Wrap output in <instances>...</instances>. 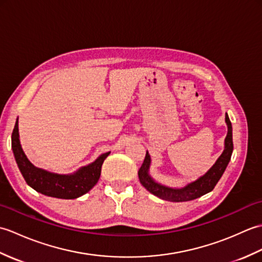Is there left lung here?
<instances>
[{
	"instance_id": "8db88e82",
	"label": "left lung",
	"mask_w": 262,
	"mask_h": 262,
	"mask_svg": "<svg viewBox=\"0 0 262 262\" xmlns=\"http://www.w3.org/2000/svg\"><path fill=\"white\" fill-rule=\"evenodd\" d=\"M225 121L227 125V135L225 137L224 151L221 154V157L217 159L215 164L203 177L198 178L197 180L188 183L187 186L182 188H170L161 185V183L155 181L148 173L149 165H151V157H149L148 152H146L144 162L141 169L138 170V178H140V181L143 187H145V189L153 193L154 196L168 200V202L176 203L189 202V200L199 198L200 196H204L205 193H208L209 191L213 190L216 183L219 182L222 176H223L233 152L232 124L227 114L225 115Z\"/></svg>"
}]
</instances>
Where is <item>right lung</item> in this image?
I'll list each match as a JSON object with an SVG mask.
<instances>
[{
    "label": "right lung",
    "instance_id": "obj_1",
    "mask_svg": "<svg viewBox=\"0 0 262 262\" xmlns=\"http://www.w3.org/2000/svg\"><path fill=\"white\" fill-rule=\"evenodd\" d=\"M11 141L16 164L28 185L42 194L60 199H75L90 191L97 185L103 161L110 154V152L101 154L94 162L82 166L72 174H57L36 168L28 160L19 140L18 119Z\"/></svg>",
    "mask_w": 262,
    "mask_h": 262
}]
</instances>
